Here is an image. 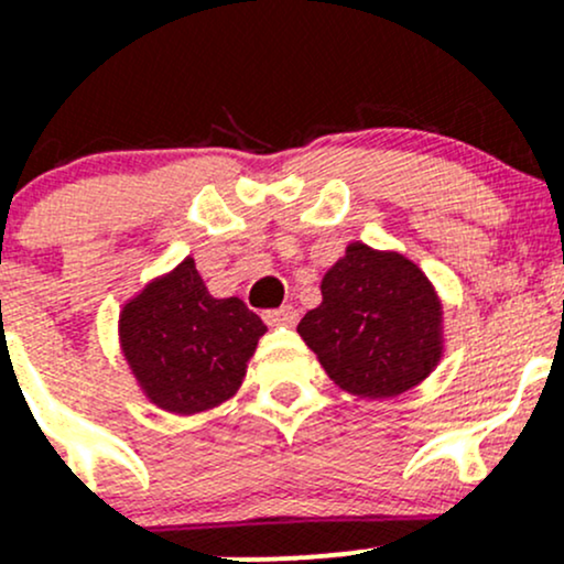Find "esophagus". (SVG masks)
I'll return each instance as SVG.
<instances>
[{
  "mask_svg": "<svg viewBox=\"0 0 564 564\" xmlns=\"http://www.w3.org/2000/svg\"><path fill=\"white\" fill-rule=\"evenodd\" d=\"M296 318H300V313L291 304H283V307L264 313V323H270V326H294Z\"/></svg>",
  "mask_w": 564,
  "mask_h": 564,
  "instance_id": "obj_1",
  "label": "esophagus"
}]
</instances>
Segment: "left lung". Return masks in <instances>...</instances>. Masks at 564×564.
Listing matches in <instances>:
<instances>
[{
  "mask_svg": "<svg viewBox=\"0 0 564 564\" xmlns=\"http://www.w3.org/2000/svg\"><path fill=\"white\" fill-rule=\"evenodd\" d=\"M296 332L323 371L355 398H398L443 358V302L419 264L352 241L321 281Z\"/></svg>",
  "mask_w": 564,
  "mask_h": 564,
  "instance_id": "1",
  "label": "left lung"
}]
</instances>
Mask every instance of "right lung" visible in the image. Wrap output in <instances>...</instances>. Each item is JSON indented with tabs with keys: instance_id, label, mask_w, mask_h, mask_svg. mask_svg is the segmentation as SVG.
I'll return each instance as SVG.
<instances>
[{
	"instance_id": "right-lung-1",
	"label": "right lung",
	"mask_w": 564,
	"mask_h": 564,
	"mask_svg": "<svg viewBox=\"0 0 564 564\" xmlns=\"http://www.w3.org/2000/svg\"><path fill=\"white\" fill-rule=\"evenodd\" d=\"M264 332L260 315L238 296L209 294L193 257L153 278L119 315L121 352L138 387L177 416L230 400Z\"/></svg>"
}]
</instances>
